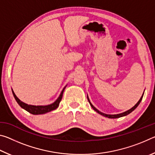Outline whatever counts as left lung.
<instances>
[{
    "label": "left lung",
    "mask_w": 155,
    "mask_h": 155,
    "mask_svg": "<svg viewBox=\"0 0 155 155\" xmlns=\"http://www.w3.org/2000/svg\"><path fill=\"white\" fill-rule=\"evenodd\" d=\"M143 94H144V93H143ZM143 95L141 96V98L140 99V101H139L137 102V104H136L134 107H133L132 108L130 109L129 110H128V111H124V112L121 113V114H115V115L105 114H104V113H102V112H101V111H98V110L95 107H94V105H92V104L91 103V102H90V99H89L88 96H87V100H88L89 103H90V104L91 107H92V108H93V109L94 110V111H96L97 113H98L99 114H101V115H103V116H104V117H108V118H118V117H123V116H125V115H127L128 114H130V113L132 112L133 111H134V110H135L136 108H137V106H138L139 104H140V103H141V100H142V98H143Z\"/></svg>",
    "instance_id": "8db88e82"
}]
</instances>
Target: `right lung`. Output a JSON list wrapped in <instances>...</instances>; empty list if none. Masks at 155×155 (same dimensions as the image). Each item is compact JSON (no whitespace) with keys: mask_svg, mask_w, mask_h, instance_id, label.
Wrapping results in <instances>:
<instances>
[{"mask_svg":"<svg viewBox=\"0 0 155 155\" xmlns=\"http://www.w3.org/2000/svg\"><path fill=\"white\" fill-rule=\"evenodd\" d=\"M65 87H66V86H65ZM65 87L63 89V90L61 91V94H60L59 98H57L53 103H52L51 104H48V105H37L36 106V105H31V104H26L25 103H23L22 101H21L16 96H15V94L13 90H12V93L18 104H19L22 109H24L25 110H26V111H27L28 112H29L30 114H33V115L44 114L48 112L53 111V110L56 109L57 107H59V104L62 99L63 93H64V91L65 90Z\"/></svg>","mask_w":155,"mask_h":155,"instance_id":"obj_1","label":"right lung"}]
</instances>
